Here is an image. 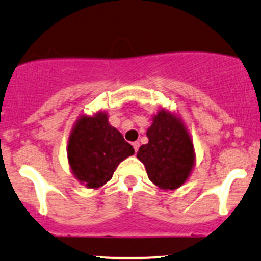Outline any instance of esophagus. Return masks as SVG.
<instances>
[{
  "label": "esophagus",
  "mask_w": 261,
  "mask_h": 261,
  "mask_svg": "<svg viewBox=\"0 0 261 261\" xmlns=\"http://www.w3.org/2000/svg\"><path fill=\"white\" fill-rule=\"evenodd\" d=\"M133 148H134V150H136V153L138 152V149H139V142H133Z\"/></svg>",
  "instance_id": "esophagus-1"
}]
</instances>
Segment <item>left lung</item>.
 <instances>
[{
	"mask_svg": "<svg viewBox=\"0 0 261 261\" xmlns=\"http://www.w3.org/2000/svg\"><path fill=\"white\" fill-rule=\"evenodd\" d=\"M149 142L137 157L146 166L149 179L162 190H174L185 184L193 167V146L186 128L173 115L161 111L147 130Z\"/></svg>",
	"mask_w": 261,
	"mask_h": 261,
	"instance_id": "8db88e82",
	"label": "left lung"
}]
</instances>
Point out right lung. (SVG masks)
Segmentation results:
<instances>
[{"label":"right lung","instance_id":"obj_1","mask_svg":"<svg viewBox=\"0 0 261 261\" xmlns=\"http://www.w3.org/2000/svg\"><path fill=\"white\" fill-rule=\"evenodd\" d=\"M132 154L133 147L109 124L106 113L80 118L69 139L68 158L72 173L89 189L107 184L118 165Z\"/></svg>","mask_w":261,"mask_h":261}]
</instances>
